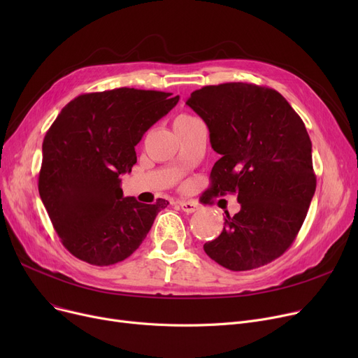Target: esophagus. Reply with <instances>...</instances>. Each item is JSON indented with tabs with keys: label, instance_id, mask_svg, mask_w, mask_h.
I'll return each instance as SVG.
<instances>
[{
	"label": "esophagus",
	"instance_id": "34e87169",
	"mask_svg": "<svg viewBox=\"0 0 358 358\" xmlns=\"http://www.w3.org/2000/svg\"><path fill=\"white\" fill-rule=\"evenodd\" d=\"M180 208L185 213H194L197 210V204L193 201H180Z\"/></svg>",
	"mask_w": 358,
	"mask_h": 358
}]
</instances>
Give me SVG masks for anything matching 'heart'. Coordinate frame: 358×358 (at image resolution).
<instances>
[{
  "mask_svg": "<svg viewBox=\"0 0 358 358\" xmlns=\"http://www.w3.org/2000/svg\"><path fill=\"white\" fill-rule=\"evenodd\" d=\"M190 119H194V117H192V116H189V115H180V116H177V117H176V120H174V123H180V122H185V120H190Z\"/></svg>",
  "mask_w": 358,
  "mask_h": 358,
  "instance_id": "obj_1",
  "label": "heart"
}]
</instances>
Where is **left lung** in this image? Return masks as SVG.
<instances>
[{
  "mask_svg": "<svg viewBox=\"0 0 358 358\" xmlns=\"http://www.w3.org/2000/svg\"><path fill=\"white\" fill-rule=\"evenodd\" d=\"M208 124L220 155L206 193H236L222 234L203 248L222 267L266 266L292 245L316 189L312 142L303 120L273 88L247 83L206 85L185 101Z\"/></svg>",
  "mask_w": 358,
  "mask_h": 358,
  "instance_id": "1",
  "label": "left lung"
}]
</instances>
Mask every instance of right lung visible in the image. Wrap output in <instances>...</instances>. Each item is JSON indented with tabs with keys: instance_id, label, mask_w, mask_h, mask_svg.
<instances>
[{
	"instance_id": "obj_1",
	"label": "right lung",
	"mask_w": 358,
	"mask_h": 358,
	"mask_svg": "<svg viewBox=\"0 0 358 358\" xmlns=\"http://www.w3.org/2000/svg\"><path fill=\"white\" fill-rule=\"evenodd\" d=\"M171 92L116 88L81 94L52 123L42 145L39 194L64 247L92 266L134 254L159 210L124 197L122 174L136 164L135 146L171 110Z\"/></svg>"
}]
</instances>
